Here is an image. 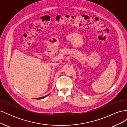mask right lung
<instances>
[{
    "mask_svg": "<svg viewBox=\"0 0 127 127\" xmlns=\"http://www.w3.org/2000/svg\"><path fill=\"white\" fill-rule=\"evenodd\" d=\"M49 94H48L47 95H46V96H43V97H39V98H35L34 99H42V98H45V97H47V96H48Z\"/></svg>",
    "mask_w": 127,
    "mask_h": 127,
    "instance_id": "obj_1",
    "label": "right lung"
}]
</instances>
